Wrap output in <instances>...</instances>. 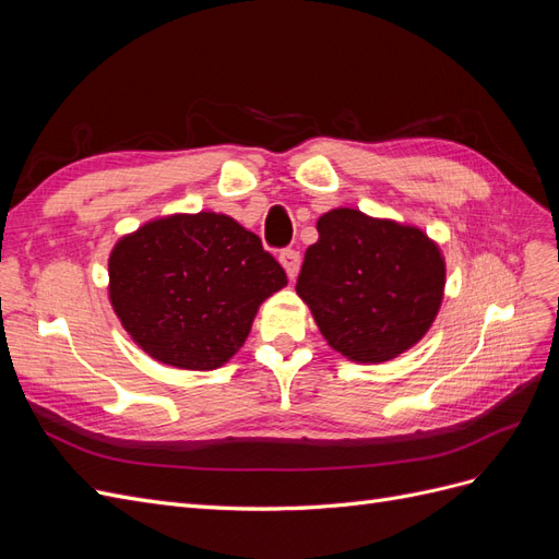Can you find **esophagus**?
Instances as JSON below:
<instances>
[{
  "instance_id": "1",
  "label": "esophagus",
  "mask_w": 559,
  "mask_h": 559,
  "mask_svg": "<svg viewBox=\"0 0 559 559\" xmlns=\"http://www.w3.org/2000/svg\"><path fill=\"white\" fill-rule=\"evenodd\" d=\"M280 263L286 270V275H289V280H294L298 275V270H300V253L296 249H284L280 253Z\"/></svg>"
}]
</instances>
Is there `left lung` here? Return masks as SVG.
<instances>
[{
    "label": "left lung",
    "instance_id": "left-lung-1",
    "mask_svg": "<svg viewBox=\"0 0 559 559\" xmlns=\"http://www.w3.org/2000/svg\"><path fill=\"white\" fill-rule=\"evenodd\" d=\"M296 294L343 357L382 364L417 345L441 310L445 259L429 235L352 207L319 216Z\"/></svg>",
    "mask_w": 559,
    "mask_h": 559
}]
</instances>
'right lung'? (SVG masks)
Returning <instances> with one entry per match:
<instances>
[{
	"mask_svg": "<svg viewBox=\"0 0 559 559\" xmlns=\"http://www.w3.org/2000/svg\"><path fill=\"white\" fill-rule=\"evenodd\" d=\"M284 286L259 235L216 212L154 218L109 253L116 317L151 359L183 370L224 366Z\"/></svg>",
	"mask_w": 559,
	"mask_h": 559,
	"instance_id": "obj_1",
	"label": "right lung"
}]
</instances>
